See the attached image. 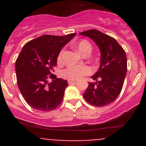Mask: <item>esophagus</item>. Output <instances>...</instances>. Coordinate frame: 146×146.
<instances>
[{
  "label": "esophagus",
  "instance_id": "34e87169",
  "mask_svg": "<svg viewBox=\"0 0 146 146\" xmlns=\"http://www.w3.org/2000/svg\"><path fill=\"white\" fill-rule=\"evenodd\" d=\"M68 84L69 85H73V84H75L76 82V81H75V80H68Z\"/></svg>",
  "mask_w": 146,
  "mask_h": 146
}]
</instances>
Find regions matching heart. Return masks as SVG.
Listing matches in <instances>:
<instances>
[{
  "mask_svg": "<svg viewBox=\"0 0 146 146\" xmlns=\"http://www.w3.org/2000/svg\"><path fill=\"white\" fill-rule=\"evenodd\" d=\"M76 46L79 52L82 55H88L92 51V45L86 39H80L76 43ZM64 49H61L57 56V62H62ZM92 69L87 66H70L64 69L62 72V76L68 80H76L85 76L91 74Z\"/></svg>",
  "mask_w": 146,
  "mask_h": 146,
  "instance_id": "1",
  "label": "heart"
}]
</instances>
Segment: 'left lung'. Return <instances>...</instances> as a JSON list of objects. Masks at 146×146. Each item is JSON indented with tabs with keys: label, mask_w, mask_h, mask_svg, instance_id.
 Wrapping results in <instances>:
<instances>
[{
	"label": "left lung",
	"mask_w": 146,
	"mask_h": 146,
	"mask_svg": "<svg viewBox=\"0 0 146 146\" xmlns=\"http://www.w3.org/2000/svg\"><path fill=\"white\" fill-rule=\"evenodd\" d=\"M95 41L101 51L100 66L90 82L83 97L95 107L109 105L120 94L127 71L126 52L114 38L97 29L80 32Z\"/></svg>",
	"instance_id": "8db88e82"
}]
</instances>
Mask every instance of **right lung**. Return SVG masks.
Wrapping results in <instances>:
<instances>
[{
  "label": "right lung",
  "instance_id": "obj_1",
  "mask_svg": "<svg viewBox=\"0 0 146 146\" xmlns=\"http://www.w3.org/2000/svg\"><path fill=\"white\" fill-rule=\"evenodd\" d=\"M76 35H44L24 45L15 61L16 77L19 90L31 107L48 111L61 103L68 84L53 72L62 47Z\"/></svg>",
  "mask_w": 146,
  "mask_h": 146
}]
</instances>
